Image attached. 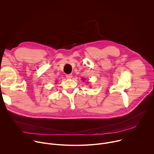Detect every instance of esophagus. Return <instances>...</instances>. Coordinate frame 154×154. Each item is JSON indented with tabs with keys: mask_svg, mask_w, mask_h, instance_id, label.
Wrapping results in <instances>:
<instances>
[{
	"mask_svg": "<svg viewBox=\"0 0 154 154\" xmlns=\"http://www.w3.org/2000/svg\"><path fill=\"white\" fill-rule=\"evenodd\" d=\"M66 77L68 79H71L72 77V75L71 74H66Z\"/></svg>",
	"mask_w": 154,
	"mask_h": 154,
	"instance_id": "obj_1",
	"label": "esophagus"
}]
</instances>
